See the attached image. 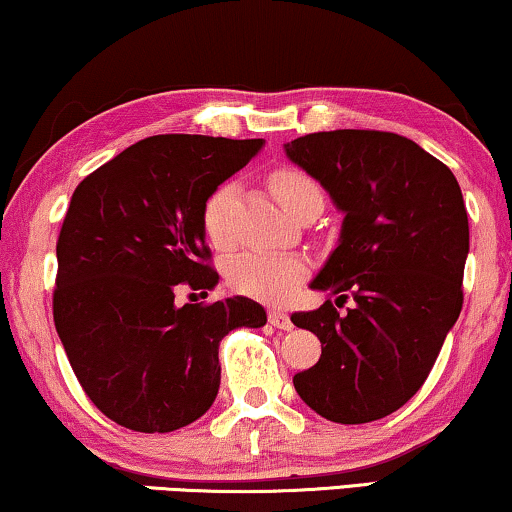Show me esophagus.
Returning <instances> with one entry per match:
<instances>
[{
    "instance_id": "esophagus-1",
    "label": "esophagus",
    "mask_w": 512,
    "mask_h": 512,
    "mask_svg": "<svg viewBox=\"0 0 512 512\" xmlns=\"http://www.w3.org/2000/svg\"><path fill=\"white\" fill-rule=\"evenodd\" d=\"M269 325H273L276 329H285V331H290L294 327L290 315L283 313V311H276V308L269 311Z\"/></svg>"
}]
</instances>
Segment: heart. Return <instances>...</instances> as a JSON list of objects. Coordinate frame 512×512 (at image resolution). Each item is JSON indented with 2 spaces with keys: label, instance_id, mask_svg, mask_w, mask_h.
I'll return each mask as SVG.
<instances>
[{
  "label": "heart",
  "instance_id": "b5f03b06",
  "mask_svg": "<svg viewBox=\"0 0 512 512\" xmlns=\"http://www.w3.org/2000/svg\"><path fill=\"white\" fill-rule=\"evenodd\" d=\"M269 187L285 211L292 215L308 199L322 197L318 183L306 171L294 167H280L269 174ZM236 201V185L222 183L208 194L201 206V227L206 239L215 248H227L232 243V211ZM308 264L299 255H269L246 253L236 257L229 266V285L239 294L259 301L278 304L290 297L301 280L306 278Z\"/></svg>",
  "mask_w": 512,
  "mask_h": 512
}]
</instances>
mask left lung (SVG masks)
Here are the masks:
<instances>
[{
    "mask_svg": "<svg viewBox=\"0 0 512 512\" xmlns=\"http://www.w3.org/2000/svg\"><path fill=\"white\" fill-rule=\"evenodd\" d=\"M287 157L318 178L345 213L341 241L311 283L331 299L292 322L322 355L292 378L315 413L362 424L420 390L464 304L469 215L452 171L415 141L378 129L294 139Z\"/></svg>",
    "mask_w": 512,
    "mask_h": 512,
    "instance_id": "1",
    "label": "left lung"
}]
</instances>
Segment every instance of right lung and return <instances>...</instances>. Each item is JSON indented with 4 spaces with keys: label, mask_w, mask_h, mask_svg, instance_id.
I'll list each match as a JSON object with an SVG mask.
<instances>
[{
    "label": "right lung",
    "mask_w": 512,
    "mask_h": 512,
    "mask_svg": "<svg viewBox=\"0 0 512 512\" xmlns=\"http://www.w3.org/2000/svg\"><path fill=\"white\" fill-rule=\"evenodd\" d=\"M262 139L148 136L78 183L57 236L53 320L88 399L120 427L167 434L220 387L218 345L266 325L253 299L176 304L218 283L201 227L208 194Z\"/></svg>",
    "instance_id": "right-lung-1"
}]
</instances>
